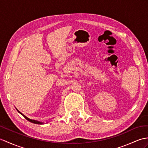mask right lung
Returning <instances> with one entry per match:
<instances>
[{
	"label": "right lung",
	"instance_id": "add662e5",
	"mask_svg": "<svg viewBox=\"0 0 148 148\" xmlns=\"http://www.w3.org/2000/svg\"><path fill=\"white\" fill-rule=\"evenodd\" d=\"M16 110L18 111V112H19V114H21V115H22V116H23L24 117V118L26 119V120H27L28 121H29V122H32V123H34V124H45V122H40V121H36V120H34V119H29V118H28L27 117H26V116H24V115L23 114H22L21 112L19 111V110H17V109H16Z\"/></svg>",
	"mask_w": 148,
	"mask_h": 148
}]
</instances>
